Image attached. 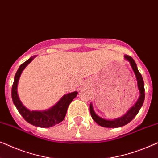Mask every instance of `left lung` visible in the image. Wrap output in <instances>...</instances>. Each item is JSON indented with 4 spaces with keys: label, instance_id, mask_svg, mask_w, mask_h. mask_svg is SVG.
<instances>
[{
    "label": "left lung",
    "instance_id": "1",
    "mask_svg": "<svg viewBox=\"0 0 158 158\" xmlns=\"http://www.w3.org/2000/svg\"><path fill=\"white\" fill-rule=\"evenodd\" d=\"M124 58L130 62L131 68H132L134 72L135 73L136 77H137V80L138 88H139V93H140L139 98L137 101V103H135V105L131 107L130 110H129V111L127 112L125 115L114 120H107V119H104V118L99 117V116H97L96 113L94 112V109H93V106H92V104L90 103V115H91L92 118L97 123V124L103 127H108V128H116V127H120L127 124L135 117V116L137 115L138 112L139 111V110L141 109L142 106L144 103L145 94H144V84L143 79H142V75L140 74L139 70H138L137 64H136L135 60L132 59V57L129 55H125Z\"/></svg>",
    "mask_w": 158,
    "mask_h": 158
}]
</instances>
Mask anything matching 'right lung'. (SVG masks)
<instances>
[{"label": "right lung", "instance_id": "add662e5", "mask_svg": "<svg viewBox=\"0 0 158 158\" xmlns=\"http://www.w3.org/2000/svg\"><path fill=\"white\" fill-rule=\"evenodd\" d=\"M34 58V57L29 58V60L21 64L15 75L11 90L13 102L21 115L28 123L36 127L49 128V127L55 126V124H59L60 122L64 120L69 105L76 97L77 92L75 91L64 95L57 104L47 111H30L27 109L19 100L18 94H17V85H18L19 77L23 69L33 60Z\"/></svg>", "mask_w": 158, "mask_h": 158}]
</instances>
